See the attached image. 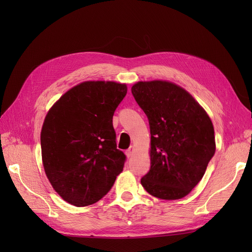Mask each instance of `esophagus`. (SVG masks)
<instances>
[{
  "instance_id": "esophagus-1",
  "label": "esophagus",
  "mask_w": 252,
  "mask_h": 252,
  "mask_svg": "<svg viewBox=\"0 0 252 252\" xmlns=\"http://www.w3.org/2000/svg\"><path fill=\"white\" fill-rule=\"evenodd\" d=\"M133 147L131 146V147H129L127 150H126V156L128 157V158H130L132 155H133Z\"/></svg>"
}]
</instances>
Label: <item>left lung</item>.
Wrapping results in <instances>:
<instances>
[{
    "label": "left lung",
    "instance_id": "obj_1",
    "mask_svg": "<svg viewBox=\"0 0 252 252\" xmlns=\"http://www.w3.org/2000/svg\"><path fill=\"white\" fill-rule=\"evenodd\" d=\"M131 93L147 116L151 134L150 169L141 184L159 199H182L202 180L216 152L211 120L185 89L172 83L139 82Z\"/></svg>",
    "mask_w": 252,
    "mask_h": 252
}]
</instances>
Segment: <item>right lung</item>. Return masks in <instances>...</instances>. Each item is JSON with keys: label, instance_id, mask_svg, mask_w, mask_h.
I'll use <instances>...</instances> for the list:
<instances>
[{"label": "right lung", "instance_id": "add662e5", "mask_svg": "<svg viewBox=\"0 0 252 252\" xmlns=\"http://www.w3.org/2000/svg\"><path fill=\"white\" fill-rule=\"evenodd\" d=\"M127 94L125 84L84 82L52 106L41 132L45 173L71 205L100 201L123 170L126 156L117 148L112 117Z\"/></svg>", "mask_w": 252, "mask_h": 252}]
</instances>
